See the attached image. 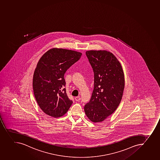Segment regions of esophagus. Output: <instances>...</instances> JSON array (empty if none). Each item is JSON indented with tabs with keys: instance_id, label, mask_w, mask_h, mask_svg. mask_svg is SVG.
Segmentation results:
<instances>
[{
	"instance_id": "esophagus-1",
	"label": "esophagus",
	"mask_w": 160,
	"mask_h": 160,
	"mask_svg": "<svg viewBox=\"0 0 160 160\" xmlns=\"http://www.w3.org/2000/svg\"><path fill=\"white\" fill-rule=\"evenodd\" d=\"M80 99L81 98L80 96H77V97H76V98H75V100H76V101H77V102L79 101Z\"/></svg>"
}]
</instances>
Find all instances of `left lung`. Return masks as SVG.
I'll return each instance as SVG.
<instances>
[{"label":"left lung","mask_w":160,"mask_h":160,"mask_svg":"<svg viewBox=\"0 0 160 160\" xmlns=\"http://www.w3.org/2000/svg\"><path fill=\"white\" fill-rule=\"evenodd\" d=\"M86 55L94 73V87L84 109L92 122H101L112 114L120 103L125 85L123 70L109 51H87Z\"/></svg>","instance_id":"left-lung-1"}]
</instances>
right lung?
I'll return each instance as SVG.
<instances>
[{"label":"right lung","mask_w":160,"mask_h":160,"mask_svg":"<svg viewBox=\"0 0 160 160\" xmlns=\"http://www.w3.org/2000/svg\"><path fill=\"white\" fill-rule=\"evenodd\" d=\"M81 55L75 51L53 48L38 61L32 80L34 95L40 108L48 116L61 117L72 106V101L64 88V75Z\"/></svg>","instance_id":"1"}]
</instances>
